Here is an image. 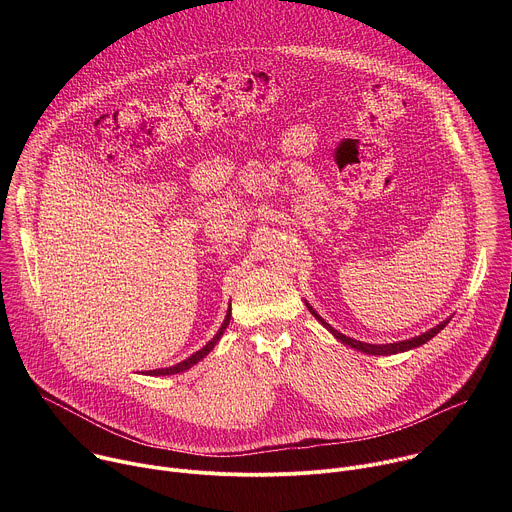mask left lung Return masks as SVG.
I'll list each match as a JSON object with an SVG mask.
<instances>
[{
	"mask_svg": "<svg viewBox=\"0 0 512 512\" xmlns=\"http://www.w3.org/2000/svg\"><path fill=\"white\" fill-rule=\"evenodd\" d=\"M308 306V310L312 312V316L326 328V330H330L342 344H348V346H352V348H356V350H360V352H367V354H397V352H405V350H411V348H417V346H421V344H425L427 340H431L437 332L440 330H444L446 328V324L450 322V318L448 320H444V322H440L437 326H433L431 330H427V332H423V334H419V336H415V338H409V340H401V342H391V344H369V342H360V340H354V338H348V336H344V334H340L338 330H334L328 322H324L316 312H314V308L310 306V304H306Z\"/></svg>",
	"mask_w": 512,
	"mask_h": 512,
	"instance_id": "obj_1",
	"label": "left lung"
}]
</instances>
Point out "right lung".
<instances>
[{
  "label": "right lung",
  "instance_id": "add662e5",
  "mask_svg": "<svg viewBox=\"0 0 512 512\" xmlns=\"http://www.w3.org/2000/svg\"><path fill=\"white\" fill-rule=\"evenodd\" d=\"M229 320H231V308H229V312H227V316H225V322H223V326L218 328V332L214 334V338L212 340H208L206 342V346H202L200 350H196L192 356H188L186 360H182V362H178V364H174V367H168V369H156V371H148V375H174V373H182V371H188L192 364H196L198 360H202L214 346H216V342H218V338L223 336V332L227 330V326H229Z\"/></svg>",
  "mask_w": 512,
  "mask_h": 512
}]
</instances>
